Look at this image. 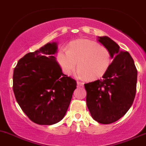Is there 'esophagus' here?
<instances>
[{
	"mask_svg": "<svg viewBox=\"0 0 146 146\" xmlns=\"http://www.w3.org/2000/svg\"><path fill=\"white\" fill-rule=\"evenodd\" d=\"M77 85L78 86H83L84 85V83L83 82H80V81H77Z\"/></svg>",
	"mask_w": 146,
	"mask_h": 146,
	"instance_id": "34e87169",
	"label": "esophagus"
}]
</instances>
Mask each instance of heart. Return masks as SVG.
Returning <instances> with one entry per match:
<instances>
[{
  "label": "heart",
  "instance_id": "1",
  "mask_svg": "<svg viewBox=\"0 0 146 146\" xmlns=\"http://www.w3.org/2000/svg\"><path fill=\"white\" fill-rule=\"evenodd\" d=\"M57 60L65 74H71L78 65L77 76L90 80L101 78L112 63L111 54L107 48L87 39L72 42L68 50L58 52Z\"/></svg>",
  "mask_w": 146,
  "mask_h": 146
}]
</instances>
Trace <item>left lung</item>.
<instances>
[{
	"mask_svg": "<svg viewBox=\"0 0 146 146\" xmlns=\"http://www.w3.org/2000/svg\"><path fill=\"white\" fill-rule=\"evenodd\" d=\"M98 41L113 60L103 78L84 84L86 104L95 121L110 124L122 118L132 106L138 73L128 52L120 50L119 46L107 36L99 37Z\"/></svg>",
	"mask_w": 146,
	"mask_h": 146,
	"instance_id": "left-lung-1",
	"label": "left lung"
}]
</instances>
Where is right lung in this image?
<instances>
[{"instance_id": "right-lung-1", "label": "right lung", "mask_w": 146, "mask_h": 146, "mask_svg": "<svg viewBox=\"0 0 146 146\" xmlns=\"http://www.w3.org/2000/svg\"><path fill=\"white\" fill-rule=\"evenodd\" d=\"M56 43L27 53L13 70V90L22 111L39 125H53L66 115L76 81L62 73Z\"/></svg>"}]
</instances>
